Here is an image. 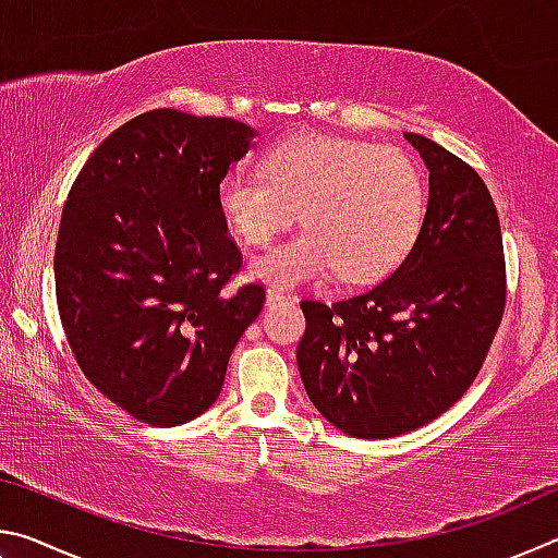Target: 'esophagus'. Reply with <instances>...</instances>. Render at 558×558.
<instances>
[{
  "instance_id": "34e87169",
  "label": "esophagus",
  "mask_w": 558,
  "mask_h": 558,
  "mask_svg": "<svg viewBox=\"0 0 558 558\" xmlns=\"http://www.w3.org/2000/svg\"><path fill=\"white\" fill-rule=\"evenodd\" d=\"M290 295H286V292L282 290H268L266 292V302L268 305H278V302H286Z\"/></svg>"
}]
</instances>
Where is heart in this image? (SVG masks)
I'll return each mask as SVG.
<instances>
[{"mask_svg": "<svg viewBox=\"0 0 558 558\" xmlns=\"http://www.w3.org/2000/svg\"><path fill=\"white\" fill-rule=\"evenodd\" d=\"M266 174L233 167L219 182V209L251 245H266L298 219L307 223L253 260V276L302 286L337 276L366 282L386 276L418 239L426 179L391 145H366L325 132H300L266 155Z\"/></svg>", "mask_w": 558, "mask_h": 558, "instance_id": "1", "label": "heart"}]
</instances>
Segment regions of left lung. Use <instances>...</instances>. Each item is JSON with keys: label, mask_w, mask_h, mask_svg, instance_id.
Here are the masks:
<instances>
[{"label": "left lung", "mask_w": 558, "mask_h": 558, "mask_svg": "<svg viewBox=\"0 0 558 558\" xmlns=\"http://www.w3.org/2000/svg\"><path fill=\"white\" fill-rule=\"evenodd\" d=\"M428 167L418 239L379 286L335 305L302 300L305 391L352 438L426 426L470 389L505 313L497 209L470 165L403 132Z\"/></svg>", "instance_id": "1"}]
</instances>
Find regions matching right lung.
<instances>
[{
	"label": "right lung",
	"mask_w": 558,
	"mask_h": 558,
	"mask_svg": "<svg viewBox=\"0 0 558 558\" xmlns=\"http://www.w3.org/2000/svg\"><path fill=\"white\" fill-rule=\"evenodd\" d=\"M258 132L162 108L102 140L69 192L53 278L63 332L96 389L172 428L219 399L266 290L223 292L241 268L219 182Z\"/></svg>",
	"instance_id": "obj_1"
}]
</instances>
